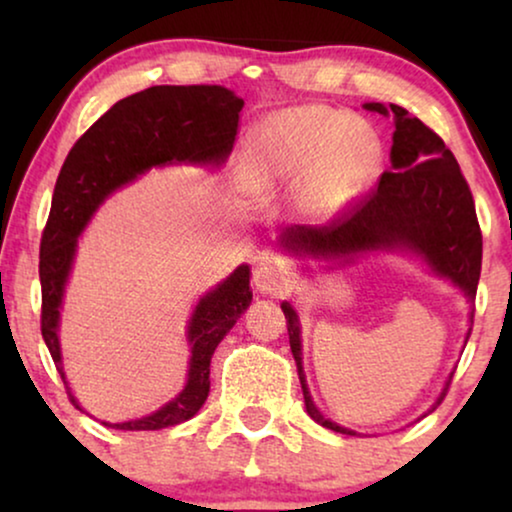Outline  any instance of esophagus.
I'll return each mask as SVG.
<instances>
[{"label":"esophagus","instance_id":"1","mask_svg":"<svg viewBox=\"0 0 512 512\" xmlns=\"http://www.w3.org/2000/svg\"><path fill=\"white\" fill-rule=\"evenodd\" d=\"M256 286V291L261 293H270V296H277V293H284L291 286V277L289 272L277 268V265L270 263H261L254 270V279H251Z\"/></svg>","mask_w":512,"mask_h":512}]
</instances>
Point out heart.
<instances>
[{
	"mask_svg": "<svg viewBox=\"0 0 512 512\" xmlns=\"http://www.w3.org/2000/svg\"><path fill=\"white\" fill-rule=\"evenodd\" d=\"M382 142L347 111L303 104L256 125L240 158V179L258 200L296 193L298 212L312 221L347 209L373 184Z\"/></svg>",
	"mask_w": 512,
	"mask_h": 512,
	"instance_id": "heart-1",
	"label": "heart"
}]
</instances>
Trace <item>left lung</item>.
Instances as JSON below:
<instances>
[{"label":"left lung","instance_id":"obj_1","mask_svg":"<svg viewBox=\"0 0 512 512\" xmlns=\"http://www.w3.org/2000/svg\"><path fill=\"white\" fill-rule=\"evenodd\" d=\"M363 107L382 116H394L391 167L380 177V184L352 207V212L333 221L331 226L286 228L279 235V247L293 256L317 258L326 263H352L356 256L368 251H403L422 258L433 275L450 279L457 289L464 291L468 303H473L482 265V235L471 188L459 170L457 158L436 132L398 104L384 107L382 102H368ZM282 312L289 328V345L298 366L307 415L335 433L361 436L359 431L328 419L312 401L303 370L298 312L286 300ZM468 335L471 333H466V342ZM450 380L445 382V389L429 412L443 401ZM429 412H424V417Z\"/></svg>","mask_w":512,"mask_h":512}]
</instances>
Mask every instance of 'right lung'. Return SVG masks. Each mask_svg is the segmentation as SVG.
<instances>
[{"instance_id": "1", "label": "right lung", "mask_w": 512, "mask_h": 512, "mask_svg": "<svg viewBox=\"0 0 512 512\" xmlns=\"http://www.w3.org/2000/svg\"><path fill=\"white\" fill-rule=\"evenodd\" d=\"M242 107V97L223 86H153L116 102L72 146L55 181L39 251L41 335L65 384L60 310L79 235L111 193L132 184L151 167L226 163ZM249 275V265H240L195 305L186 326L191 359L184 389L151 415L130 422H102L104 426L118 431H158L198 415L209 396L214 349L251 305ZM69 398L83 410L72 391Z\"/></svg>"}]
</instances>
